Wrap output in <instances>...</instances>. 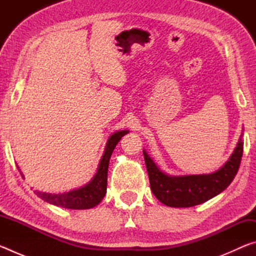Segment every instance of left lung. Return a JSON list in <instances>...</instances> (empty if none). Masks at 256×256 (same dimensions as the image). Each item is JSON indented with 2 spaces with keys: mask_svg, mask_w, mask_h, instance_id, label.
<instances>
[{
  "mask_svg": "<svg viewBox=\"0 0 256 256\" xmlns=\"http://www.w3.org/2000/svg\"><path fill=\"white\" fill-rule=\"evenodd\" d=\"M242 148L244 144L240 138L228 162L212 174L185 176L164 174L144 151L151 190L160 202L168 206L190 208L201 204L222 193L235 178L240 164Z\"/></svg>",
  "mask_w": 256,
  "mask_h": 256,
  "instance_id": "8db88e82",
  "label": "left lung"
}]
</instances>
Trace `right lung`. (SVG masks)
Segmentation results:
<instances>
[{
	"label": "right lung",
	"mask_w": 256,
	"mask_h": 256,
	"mask_svg": "<svg viewBox=\"0 0 256 256\" xmlns=\"http://www.w3.org/2000/svg\"><path fill=\"white\" fill-rule=\"evenodd\" d=\"M126 133H128V130L118 131L112 134V136H110V138H108L105 152H104L100 162H99L98 170L96 172V175L94 176V178L90 180L88 184H86L80 188L72 190L70 192L60 194L45 193L37 190V196H40L42 200L46 201L47 203H50V204L66 208V209H90V208H94L99 204L106 194L107 172L110 156L112 154V151H114L116 144H118L122 136H124ZM20 174L22 175V172H20Z\"/></svg>",
	"instance_id": "right-lung-1"
}]
</instances>
